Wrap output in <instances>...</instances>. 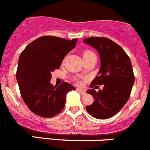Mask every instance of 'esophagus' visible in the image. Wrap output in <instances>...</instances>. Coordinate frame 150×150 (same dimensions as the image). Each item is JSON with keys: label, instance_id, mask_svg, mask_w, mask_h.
<instances>
[{"label": "esophagus", "instance_id": "obj_1", "mask_svg": "<svg viewBox=\"0 0 150 150\" xmlns=\"http://www.w3.org/2000/svg\"><path fill=\"white\" fill-rule=\"evenodd\" d=\"M76 90H77V91L79 92V93H80V94H82V95H85V94H86V91L84 90V89L77 88V89H76Z\"/></svg>", "mask_w": 150, "mask_h": 150}]
</instances>
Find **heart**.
<instances>
[{
    "label": "heart",
    "instance_id": "1",
    "mask_svg": "<svg viewBox=\"0 0 150 150\" xmlns=\"http://www.w3.org/2000/svg\"><path fill=\"white\" fill-rule=\"evenodd\" d=\"M91 54H94L93 52L90 51V50H86V51L83 52V54H82V57H86V56H88ZM80 83V82H79Z\"/></svg>",
    "mask_w": 150,
    "mask_h": 150
}]
</instances>
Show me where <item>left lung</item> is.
Listing matches in <instances>:
<instances>
[{
	"mask_svg": "<svg viewBox=\"0 0 150 150\" xmlns=\"http://www.w3.org/2000/svg\"><path fill=\"white\" fill-rule=\"evenodd\" d=\"M83 41L98 51L101 61L98 75L91 88L103 85V89L98 91H87L94 101L86 108L94 117L108 119L116 115L129 99L134 82L132 65L123 48L109 38L92 36Z\"/></svg>",
	"mask_w": 150,
	"mask_h": 150,
	"instance_id": "8db88e82",
	"label": "left lung"
}]
</instances>
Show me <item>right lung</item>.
Instances as JSON below:
<instances>
[{"mask_svg": "<svg viewBox=\"0 0 150 150\" xmlns=\"http://www.w3.org/2000/svg\"><path fill=\"white\" fill-rule=\"evenodd\" d=\"M76 38L69 41L52 35L39 37L21 52L16 79L21 95L29 109L42 117H53L64 107L66 94L75 88L68 82L50 84V73L59 69L64 56L73 50Z\"/></svg>", "mask_w": 150, "mask_h": 150, "instance_id": "right-lung-1", "label": "right lung"}]
</instances>
